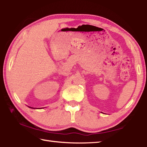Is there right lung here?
<instances>
[{
  "label": "right lung",
  "mask_w": 147,
  "mask_h": 147,
  "mask_svg": "<svg viewBox=\"0 0 147 147\" xmlns=\"http://www.w3.org/2000/svg\"><path fill=\"white\" fill-rule=\"evenodd\" d=\"M30 108H31V107H30Z\"/></svg>",
  "instance_id": "add662e5"
}]
</instances>
